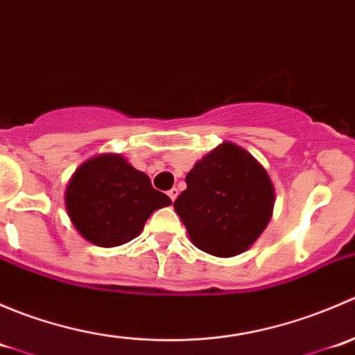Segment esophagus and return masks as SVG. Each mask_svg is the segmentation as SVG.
Instances as JSON below:
<instances>
[{
	"label": "esophagus",
	"mask_w": 355,
	"mask_h": 355,
	"mask_svg": "<svg viewBox=\"0 0 355 355\" xmlns=\"http://www.w3.org/2000/svg\"><path fill=\"white\" fill-rule=\"evenodd\" d=\"M168 196H170L171 200H175V199H177V196H178V189L177 187L170 189V191H168Z\"/></svg>",
	"instance_id": "obj_1"
}]
</instances>
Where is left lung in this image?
<instances>
[{"label": "left lung", "mask_w": 355, "mask_h": 355, "mask_svg": "<svg viewBox=\"0 0 355 355\" xmlns=\"http://www.w3.org/2000/svg\"><path fill=\"white\" fill-rule=\"evenodd\" d=\"M187 189L173 202L198 249L218 257L244 252L266 228L275 191L266 170L239 146L204 156L185 177Z\"/></svg>", "instance_id": "left-lung-1"}]
</instances>
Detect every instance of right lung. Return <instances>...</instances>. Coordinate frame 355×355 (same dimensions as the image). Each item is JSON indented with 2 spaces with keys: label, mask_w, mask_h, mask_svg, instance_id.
Wrapping results in <instances>:
<instances>
[{
  "label": "right lung",
  "mask_w": 355,
  "mask_h": 355,
  "mask_svg": "<svg viewBox=\"0 0 355 355\" xmlns=\"http://www.w3.org/2000/svg\"><path fill=\"white\" fill-rule=\"evenodd\" d=\"M65 204L82 237L96 245L114 247L137 237L153 211L170 206L171 199L125 157L103 155L75 171Z\"/></svg>",
  "instance_id": "1"
}]
</instances>
